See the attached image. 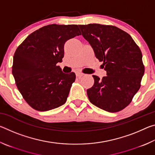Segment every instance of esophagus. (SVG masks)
Listing matches in <instances>:
<instances>
[{
    "mask_svg": "<svg viewBox=\"0 0 155 155\" xmlns=\"http://www.w3.org/2000/svg\"><path fill=\"white\" fill-rule=\"evenodd\" d=\"M76 75H77V77L78 78H81V77H83V73H81V72H77V74H76Z\"/></svg>",
    "mask_w": 155,
    "mask_h": 155,
    "instance_id": "34e87169",
    "label": "esophagus"
}]
</instances>
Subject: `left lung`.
<instances>
[{"label":"left lung","instance_id":"obj_1","mask_svg":"<svg viewBox=\"0 0 155 155\" xmlns=\"http://www.w3.org/2000/svg\"><path fill=\"white\" fill-rule=\"evenodd\" d=\"M78 27L107 71V77L102 80L93 75L94 84L87 90L89 100L106 111H121L140 88L144 74L141 50L129 34L114 26L89 24Z\"/></svg>","mask_w":155,"mask_h":155}]
</instances>
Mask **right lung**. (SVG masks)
Listing matches in <instances>:
<instances>
[{
	"label": "right lung",
	"instance_id": "add662e5",
	"mask_svg": "<svg viewBox=\"0 0 155 155\" xmlns=\"http://www.w3.org/2000/svg\"><path fill=\"white\" fill-rule=\"evenodd\" d=\"M81 34L77 25H50L30 34L17 48L12 74L34 109L46 111L65 103L76 75L65 74L57 64L62 61L65 41Z\"/></svg>",
	"mask_w": 155,
	"mask_h": 155
}]
</instances>
